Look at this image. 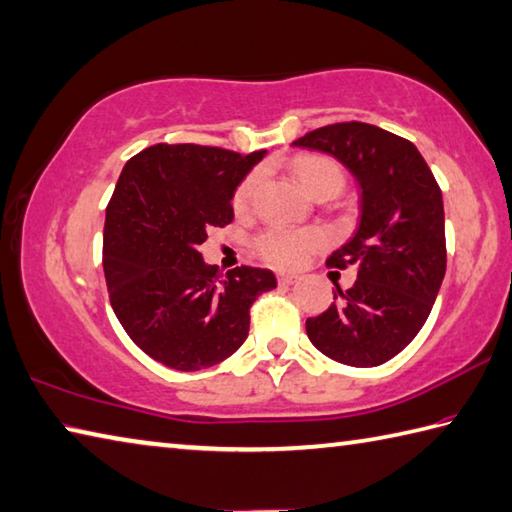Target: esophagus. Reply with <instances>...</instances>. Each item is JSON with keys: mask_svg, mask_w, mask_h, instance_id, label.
I'll use <instances>...</instances> for the list:
<instances>
[{"mask_svg": "<svg viewBox=\"0 0 512 512\" xmlns=\"http://www.w3.org/2000/svg\"><path fill=\"white\" fill-rule=\"evenodd\" d=\"M277 282H280L282 286H291L297 282V275H291V273H280L277 275Z\"/></svg>", "mask_w": 512, "mask_h": 512, "instance_id": "34e87169", "label": "esophagus"}]
</instances>
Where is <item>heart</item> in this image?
<instances>
[{"label": "heart", "mask_w": 512, "mask_h": 512, "mask_svg": "<svg viewBox=\"0 0 512 512\" xmlns=\"http://www.w3.org/2000/svg\"><path fill=\"white\" fill-rule=\"evenodd\" d=\"M295 176L302 183V188L311 194V197H336L345 185V174L342 167L327 159V156H306V159H297ZM262 183V174L253 172L248 174L235 192V208L244 210L250 206L255 192ZM322 237L315 230H293V228H268L257 237V253L262 255L266 262L280 268H295L306 262L315 248L320 246Z\"/></svg>", "instance_id": "heart-1"}]
</instances>
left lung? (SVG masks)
<instances>
[{
  "label": "left lung",
  "mask_w": 512,
  "mask_h": 512,
  "mask_svg": "<svg viewBox=\"0 0 512 512\" xmlns=\"http://www.w3.org/2000/svg\"><path fill=\"white\" fill-rule=\"evenodd\" d=\"M293 147L331 154L360 188L358 230L327 264L356 266L358 280L327 311L306 320L324 356L351 367L383 365L427 320L445 275V217L439 183L414 143L367 123H336Z\"/></svg>",
  "instance_id": "8db88e82"
}]
</instances>
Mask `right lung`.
<instances>
[{
    "label": "right lung",
    "instance_id": "right-lung-1",
    "mask_svg": "<svg viewBox=\"0 0 512 512\" xmlns=\"http://www.w3.org/2000/svg\"><path fill=\"white\" fill-rule=\"evenodd\" d=\"M264 154L159 143L120 172L102 235L109 302L134 345L165 367L197 371L232 356L248 338L250 304L277 286L266 268L221 273L199 253L208 230L235 217L237 185Z\"/></svg>",
    "mask_w": 512,
    "mask_h": 512
}]
</instances>
